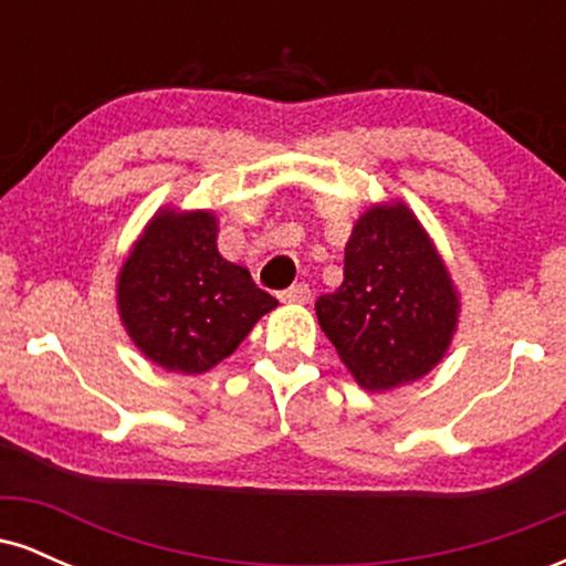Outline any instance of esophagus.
I'll use <instances>...</instances> for the list:
<instances>
[{
	"instance_id": "obj_1",
	"label": "esophagus",
	"mask_w": 566,
	"mask_h": 566,
	"mask_svg": "<svg viewBox=\"0 0 566 566\" xmlns=\"http://www.w3.org/2000/svg\"><path fill=\"white\" fill-rule=\"evenodd\" d=\"M279 301L282 303H308L311 301L308 284H292V287L279 292Z\"/></svg>"
}]
</instances>
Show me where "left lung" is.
Wrapping results in <instances>:
<instances>
[{"label":"left lung","instance_id":"left-lung-1","mask_svg":"<svg viewBox=\"0 0 566 566\" xmlns=\"http://www.w3.org/2000/svg\"><path fill=\"white\" fill-rule=\"evenodd\" d=\"M458 311L450 271L401 201L369 207L356 220L343 284L316 301L324 335L367 391L431 373L450 348Z\"/></svg>","mask_w":566,"mask_h":566}]
</instances>
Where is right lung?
<instances>
[{"label": "right lung", "mask_w": 566, "mask_h": 566, "mask_svg": "<svg viewBox=\"0 0 566 566\" xmlns=\"http://www.w3.org/2000/svg\"><path fill=\"white\" fill-rule=\"evenodd\" d=\"M116 305L146 359L199 375L231 356L276 297L218 252V218L207 210H159L129 250Z\"/></svg>", "instance_id": "1"}]
</instances>
